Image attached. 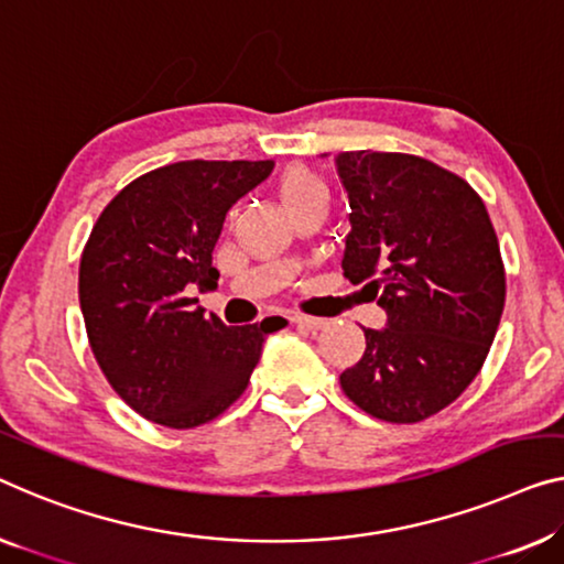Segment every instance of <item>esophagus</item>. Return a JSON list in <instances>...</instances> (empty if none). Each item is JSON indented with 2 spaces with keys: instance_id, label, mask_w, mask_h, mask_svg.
<instances>
[{
  "instance_id": "obj_1",
  "label": "esophagus",
  "mask_w": 564,
  "mask_h": 564,
  "mask_svg": "<svg viewBox=\"0 0 564 564\" xmlns=\"http://www.w3.org/2000/svg\"><path fill=\"white\" fill-rule=\"evenodd\" d=\"M291 322L296 324V326H301V329H308V332H318V329H322V326L326 324L324 318L306 316V314H293V316H291Z\"/></svg>"
}]
</instances>
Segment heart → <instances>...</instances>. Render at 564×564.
Returning a JSON list of instances; mask_svg holds the SVG:
<instances>
[{"mask_svg":"<svg viewBox=\"0 0 564 564\" xmlns=\"http://www.w3.org/2000/svg\"><path fill=\"white\" fill-rule=\"evenodd\" d=\"M279 195L283 199V205L289 207L293 202L308 197H329V192H326L324 180L314 170H308L304 164H293L279 176Z\"/></svg>","mask_w":564,"mask_h":564,"instance_id":"heart-1","label":"heart"}]
</instances>
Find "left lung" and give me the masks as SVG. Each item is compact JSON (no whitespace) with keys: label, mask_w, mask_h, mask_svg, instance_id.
Returning <instances> with one entry per match:
<instances>
[{"label":"left lung","mask_w":564,"mask_h":564,"mask_svg":"<svg viewBox=\"0 0 564 564\" xmlns=\"http://www.w3.org/2000/svg\"><path fill=\"white\" fill-rule=\"evenodd\" d=\"M349 195L344 275L384 311L382 332L339 375L341 390L384 423H420L460 398L497 336L507 273L484 199L466 180L400 151L336 156Z\"/></svg>","instance_id":"obj_1"}]
</instances>
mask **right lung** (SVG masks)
<instances>
[{"label": "right lung", "mask_w": 564, "mask_h": 564, "mask_svg": "<svg viewBox=\"0 0 564 564\" xmlns=\"http://www.w3.org/2000/svg\"><path fill=\"white\" fill-rule=\"evenodd\" d=\"M273 170L263 162H174L116 195L80 256L78 293L106 380L151 423L187 431L246 392L265 334L285 318L225 326L187 291L215 285L225 215Z\"/></svg>", "instance_id": "1"}]
</instances>
